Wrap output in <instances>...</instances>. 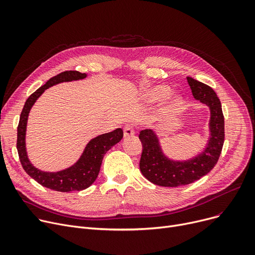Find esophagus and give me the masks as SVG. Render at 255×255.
<instances>
[{"label": "esophagus", "mask_w": 255, "mask_h": 255, "mask_svg": "<svg viewBox=\"0 0 255 255\" xmlns=\"http://www.w3.org/2000/svg\"><path fill=\"white\" fill-rule=\"evenodd\" d=\"M134 129H133V127L131 125H126L124 127V136L125 137H130V136H133L134 135Z\"/></svg>", "instance_id": "esophagus-1"}]
</instances>
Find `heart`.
I'll return each mask as SVG.
<instances>
[{"instance_id":"obj_1","label":"heart","mask_w":255,"mask_h":255,"mask_svg":"<svg viewBox=\"0 0 255 255\" xmlns=\"http://www.w3.org/2000/svg\"><path fill=\"white\" fill-rule=\"evenodd\" d=\"M171 94V89L167 86L164 85H159V86H155L150 88L148 91H146V98L148 100L152 101V102H156V101H161L164 100L166 98H168ZM182 99L178 96L172 97L170 99V103H169V109L171 111H176L179 110L181 105H182Z\"/></svg>"}]
</instances>
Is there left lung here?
<instances>
[{
	"instance_id": "1",
	"label": "left lung",
	"mask_w": 255,
	"mask_h": 255,
	"mask_svg": "<svg viewBox=\"0 0 255 255\" xmlns=\"http://www.w3.org/2000/svg\"><path fill=\"white\" fill-rule=\"evenodd\" d=\"M193 97L210 110L209 138L203 151L187 160H173L162 150L157 132L144 129L139 133L142 153L139 168L151 183L163 187L188 185L199 180L216 165L224 142V118L216 93L209 86L187 77Z\"/></svg>"
}]
</instances>
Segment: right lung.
Returning a JSON list of instances; mask_svg holds the SVG:
<instances>
[{
  "label": "right lung",
  "instance_id": "right-lung-1",
  "mask_svg": "<svg viewBox=\"0 0 255 255\" xmlns=\"http://www.w3.org/2000/svg\"><path fill=\"white\" fill-rule=\"evenodd\" d=\"M87 76L86 73H80L78 71H64L51 77L45 85L40 87L26 99L20 114L16 143L20 163L25 172L36 182L46 188L56 191L70 192L87 189L96 181L106 152L123 138V130L121 128L94 137L87 143L83 154L80 155L74 164L59 171L41 170L34 166L30 161L25 146V133L29 114L33 105L48 88L61 83L84 79Z\"/></svg>",
  "mask_w": 255,
  "mask_h": 255
}]
</instances>
